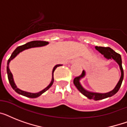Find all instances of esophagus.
I'll return each mask as SVG.
<instances>
[{"label":"esophagus","instance_id":"esophagus-1","mask_svg":"<svg viewBox=\"0 0 127 127\" xmlns=\"http://www.w3.org/2000/svg\"><path fill=\"white\" fill-rule=\"evenodd\" d=\"M78 63H82V61L80 59L78 60Z\"/></svg>","mask_w":127,"mask_h":127}]
</instances>
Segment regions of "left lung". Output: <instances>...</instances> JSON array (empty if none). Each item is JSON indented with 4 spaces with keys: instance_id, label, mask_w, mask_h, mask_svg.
Masks as SVG:
<instances>
[{
    "instance_id": "left-lung-1",
    "label": "left lung",
    "mask_w": 127,
    "mask_h": 127,
    "mask_svg": "<svg viewBox=\"0 0 127 127\" xmlns=\"http://www.w3.org/2000/svg\"><path fill=\"white\" fill-rule=\"evenodd\" d=\"M95 49L98 51L100 53L105 56V57H106L108 59H113L118 64L121 70V77L120 79L119 80L118 83L117 84L115 87L114 88L113 90H112L110 92L107 93H97V92H93L86 90L80 83V80L82 79L83 78L85 77L86 76V71L84 70L82 71V73L80 76L76 77L74 79V84L75 85L76 88L79 90L80 92H81L84 95L87 97L88 98L90 99H94L95 101L100 100V99H103L107 97H109L113 96L115 95L117 92L119 91L120 88L121 84H122L123 80V76H124V72L122 67V60H121V57L119 54L117 53L116 52L114 51L110 47H97L95 46Z\"/></svg>"
}]
</instances>
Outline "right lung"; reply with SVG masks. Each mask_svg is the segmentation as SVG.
I'll list each match as a JSON object with an SVG mask.
<instances>
[{
    "mask_svg": "<svg viewBox=\"0 0 127 127\" xmlns=\"http://www.w3.org/2000/svg\"><path fill=\"white\" fill-rule=\"evenodd\" d=\"M49 44V42H47V41H30V42L27 43L23 45L19 46L14 51L12 55H11L10 57L9 58V59L8 60V63H7V67H6V71H7V74H8V78L9 82L12 88V89L16 92V93L22 95L24 96L28 97H30V98H36V97H38L39 96H40L41 95L43 94L44 92H45L46 91L49 90V89L51 87V86L53 84L54 82V78H53V73L54 71L55 70V69L58 66H62L63 64H57L53 67V71H52V79L51 81L50 82V84L48 85L45 88H44L43 90H42L40 92L37 93H32V92H26V91L22 90L20 89H19L18 87L16 86V85L15 84L14 80V78H13V75L12 72L10 70V68H9V64L10 63V61L12 59H14L20 53L22 52L24 50L28 49H30V48H33V47H43V46H45Z\"/></svg>",
    "mask_w": 127,
    "mask_h": 127,
    "instance_id": "obj_1",
    "label": "right lung"
}]
</instances>
